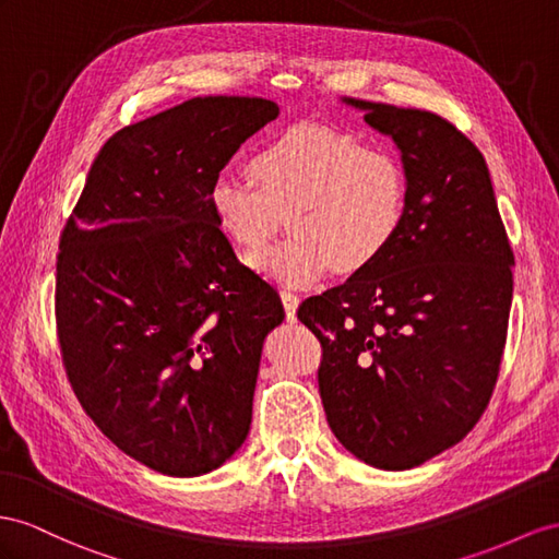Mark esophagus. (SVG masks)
<instances>
[{"label": "esophagus", "instance_id": "esophagus-1", "mask_svg": "<svg viewBox=\"0 0 559 559\" xmlns=\"http://www.w3.org/2000/svg\"><path fill=\"white\" fill-rule=\"evenodd\" d=\"M281 299H283V307H285V317H288V321H295L299 297L295 293H281Z\"/></svg>", "mask_w": 559, "mask_h": 559}]
</instances>
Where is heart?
Instances as JSON below:
<instances>
[{
    "instance_id": "heart-1",
    "label": "heart",
    "mask_w": 559,
    "mask_h": 559,
    "mask_svg": "<svg viewBox=\"0 0 559 559\" xmlns=\"http://www.w3.org/2000/svg\"><path fill=\"white\" fill-rule=\"evenodd\" d=\"M250 181L219 177L210 210L242 250H260L288 217L293 236L250 257L257 274L307 290L333 266L356 274L392 248L408 210V175L388 148L331 124H293L248 160Z\"/></svg>"
}]
</instances>
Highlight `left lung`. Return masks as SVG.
I'll list each match as a JSON object with an SVG mask.
<instances>
[{"instance_id":"8db88e82","label":"left lung","mask_w":559,"mask_h":559,"mask_svg":"<svg viewBox=\"0 0 559 559\" xmlns=\"http://www.w3.org/2000/svg\"><path fill=\"white\" fill-rule=\"evenodd\" d=\"M408 175L404 228L376 264L309 297L328 425L354 457L411 469L455 447L489 404L514 257L484 155L435 112L342 98Z\"/></svg>"}]
</instances>
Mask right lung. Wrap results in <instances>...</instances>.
I'll list each match as a JSON object with an SVG mask.
<instances>
[{"label": "right lung", "mask_w": 559, "mask_h": 559, "mask_svg": "<svg viewBox=\"0 0 559 559\" xmlns=\"http://www.w3.org/2000/svg\"><path fill=\"white\" fill-rule=\"evenodd\" d=\"M278 106L195 96L112 134L63 228L56 325L70 384L134 461L198 477L231 461L252 423L281 297L236 260L210 189Z\"/></svg>", "instance_id": "right-lung-1"}]
</instances>
